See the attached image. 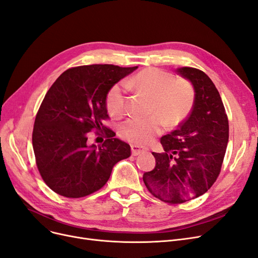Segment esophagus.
Returning <instances> with one entry per match:
<instances>
[{"mask_svg":"<svg viewBox=\"0 0 258 258\" xmlns=\"http://www.w3.org/2000/svg\"><path fill=\"white\" fill-rule=\"evenodd\" d=\"M147 149L145 147L138 146V145H131V151L133 156H139V154L145 152Z\"/></svg>","mask_w":258,"mask_h":258,"instance_id":"34e87169","label":"esophagus"}]
</instances>
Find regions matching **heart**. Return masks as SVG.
<instances>
[{
	"instance_id": "heart-1",
	"label": "heart",
	"mask_w": 258,
	"mask_h": 258,
	"mask_svg": "<svg viewBox=\"0 0 258 258\" xmlns=\"http://www.w3.org/2000/svg\"><path fill=\"white\" fill-rule=\"evenodd\" d=\"M126 85L146 92L152 97L150 112L156 115L130 117L119 127L120 136L135 144H147L162 132L163 123L176 128L188 116L195 102V89L188 81L176 80L173 74L158 68L142 70L126 80ZM126 85L115 84L106 97L107 110L112 116L120 117L127 112Z\"/></svg>"
}]
</instances>
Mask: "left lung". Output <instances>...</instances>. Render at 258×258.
<instances>
[{
  "mask_svg": "<svg viewBox=\"0 0 258 258\" xmlns=\"http://www.w3.org/2000/svg\"><path fill=\"white\" fill-rule=\"evenodd\" d=\"M177 73L195 89L188 117L161 139L164 152H152L156 167L143 181L154 197L171 205L207 192L217 180L229 142V119L220 94L201 70L180 68Z\"/></svg>",
  "mask_w": 258,
  "mask_h": 258,
  "instance_id": "1",
  "label": "left lung"
}]
</instances>
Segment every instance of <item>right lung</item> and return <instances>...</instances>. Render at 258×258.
I'll return each instance as SVG.
<instances>
[{"label": "right lung", "mask_w": 258, "mask_h": 258, "mask_svg": "<svg viewBox=\"0 0 258 258\" xmlns=\"http://www.w3.org/2000/svg\"><path fill=\"white\" fill-rule=\"evenodd\" d=\"M138 67L81 66L67 70L45 94L37 112L33 147L38 170L47 186L67 198H82L100 189L112 168L131 156L127 143L114 139L104 125L109 119L106 97L111 87ZM105 131L97 149L88 132Z\"/></svg>", "instance_id": "1"}]
</instances>
